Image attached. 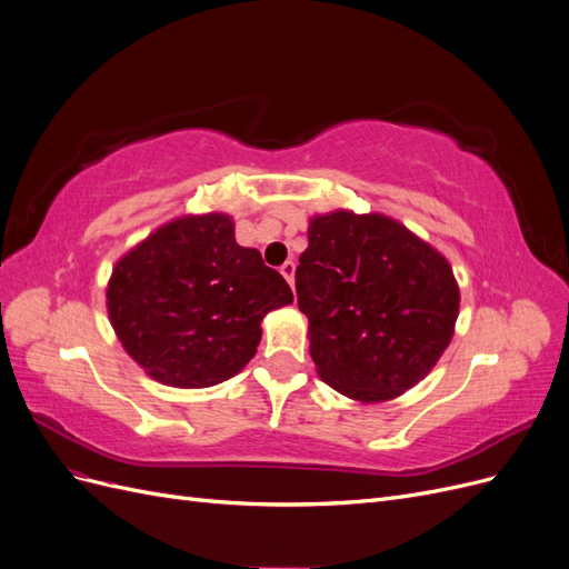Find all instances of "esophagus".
Returning <instances> with one entry per match:
<instances>
[{"mask_svg":"<svg viewBox=\"0 0 569 569\" xmlns=\"http://www.w3.org/2000/svg\"><path fill=\"white\" fill-rule=\"evenodd\" d=\"M295 270H297V266L291 263V261H284L282 266H280V272H282V278L289 282V284H295Z\"/></svg>","mask_w":569,"mask_h":569,"instance_id":"1","label":"esophagus"}]
</instances>
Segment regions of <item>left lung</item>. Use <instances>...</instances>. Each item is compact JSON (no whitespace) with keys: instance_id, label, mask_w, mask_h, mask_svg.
I'll return each instance as SVG.
<instances>
[{"instance_id":"1","label":"left lung","mask_w":569,"mask_h":569,"mask_svg":"<svg viewBox=\"0 0 569 569\" xmlns=\"http://www.w3.org/2000/svg\"><path fill=\"white\" fill-rule=\"evenodd\" d=\"M297 301L318 375L349 399L375 403L437 366L460 295L449 261L401 222L337 211L308 226Z\"/></svg>"}]
</instances>
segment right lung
Returning a JSON list of instances; mask_svg holds the SVG:
<instances>
[{
    "instance_id": "right-lung-1",
    "label": "right lung",
    "mask_w": 569,
    "mask_h": 569,
    "mask_svg": "<svg viewBox=\"0 0 569 569\" xmlns=\"http://www.w3.org/2000/svg\"><path fill=\"white\" fill-rule=\"evenodd\" d=\"M295 301L278 270L234 242L226 213L184 216L113 268L107 306L126 351L157 382L201 389L242 370L261 320Z\"/></svg>"
}]
</instances>
